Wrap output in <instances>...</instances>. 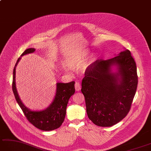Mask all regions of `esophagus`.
Instances as JSON below:
<instances>
[{
    "instance_id": "1",
    "label": "esophagus",
    "mask_w": 151,
    "mask_h": 151,
    "mask_svg": "<svg viewBox=\"0 0 151 151\" xmlns=\"http://www.w3.org/2000/svg\"><path fill=\"white\" fill-rule=\"evenodd\" d=\"M75 88H76V91H80L81 89V84L79 83L78 82H76L75 84Z\"/></svg>"
}]
</instances>
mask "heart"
<instances>
[{"label":"heart","instance_id":"1","mask_svg":"<svg viewBox=\"0 0 151 151\" xmlns=\"http://www.w3.org/2000/svg\"><path fill=\"white\" fill-rule=\"evenodd\" d=\"M89 52L87 50H83L75 53L68 58L67 64L71 68H78L81 66L83 70H86L92 63L93 58H87Z\"/></svg>","mask_w":151,"mask_h":151}]
</instances>
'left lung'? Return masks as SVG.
Returning a JSON list of instances; mask_svg holds the SVG:
<instances>
[{
    "label": "left lung",
    "mask_w": 151,
    "mask_h": 151,
    "mask_svg": "<svg viewBox=\"0 0 151 151\" xmlns=\"http://www.w3.org/2000/svg\"><path fill=\"white\" fill-rule=\"evenodd\" d=\"M113 65L117 72L113 73ZM81 91L86 113L92 122L111 127L126 116L137 91V65L129 50L107 60H97L88 68Z\"/></svg>",
    "instance_id": "1"
}]
</instances>
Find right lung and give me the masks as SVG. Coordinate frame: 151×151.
<instances>
[{
  "mask_svg": "<svg viewBox=\"0 0 151 151\" xmlns=\"http://www.w3.org/2000/svg\"><path fill=\"white\" fill-rule=\"evenodd\" d=\"M34 48H30L25 50L21 55L23 56L25 54L34 52ZM21 58L18 59L13 69V77L12 89L14 97L18 105L22 110L24 115L27 120L36 128L42 131H52L60 127L65 118L66 109L69 99L75 93L74 81L68 83H58L56 84V93L55 97L49 107L42 111H32L22 102L18 96L15 84L16 67Z\"/></svg>",
  "mask_w": 151,
  "mask_h": 151,
  "instance_id": "obj_1",
  "label": "right lung"
}]
</instances>
